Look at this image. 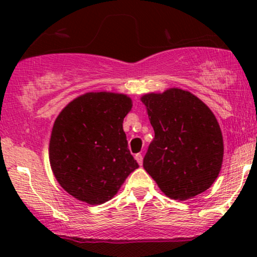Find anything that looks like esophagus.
Instances as JSON below:
<instances>
[{"mask_svg": "<svg viewBox=\"0 0 257 257\" xmlns=\"http://www.w3.org/2000/svg\"><path fill=\"white\" fill-rule=\"evenodd\" d=\"M135 159H137V162L139 164H143V161H144V157H143V155H141V153H138V155H135Z\"/></svg>", "mask_w": 257, "mask_h": 257, "instance_id": "1", "label": "esophagus"}]
</instances>
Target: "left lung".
Returning <instances> with one entry per match:
<instances>
[{
	"mask_svg": "<svg viewBox=\"0 0 257 257\" xmlns=\"http://www.w3.org/2000/svg\"><path fill=\"white\" fill-rule=\"evenodd\" d=\"M155 131L144 169L169 198L187 200L219 176L223 138L213 111L188 90L169 88L140 98Z\"/></svg>",
	"mask_w": 257,
	"mask_h": 257,
	"instance_id": "obj_1",
	"label": "left lung"
}]
</instances>
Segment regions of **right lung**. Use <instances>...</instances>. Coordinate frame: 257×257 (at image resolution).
<instances>
[{"label":"right lung","mask_w":257,"mask_h":257,"mask_svg":"<svg viewBox=\"0 0 257 257\" xmlns=\"http://www.w3.org/2000/svg\"><path fill=\"white\" fill-rule=\"evenodd\" d=\"M132 107L126 94L88 91L58 114L49 140V163L59 185L73 198L102 204L139 168L123 131Z\"/></svg>","instance_id":"1"}]
</instances>
